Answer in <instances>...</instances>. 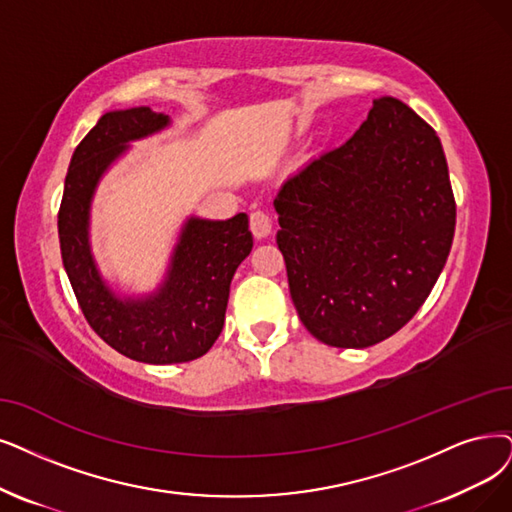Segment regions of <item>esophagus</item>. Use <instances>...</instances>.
<instances>
[{
    "label": "esophagus",
    "instance_id": "esophagus-1",
    "mask_svg": "<svg viewBox=\"0 0 512 512\" xmlns=\"http://www.w3.org/2000/svg\"><path fill=\"white\" fill-rule=\"evenodd\" d=\"M250 229H252V233H254L256 239L269 237L271 231H273V222H271L269 214H267V212H260V210L252 212V214H250Z\"/></svg>",
    "mask_w": 512,
    "mask_h": 512
}]
</instances>
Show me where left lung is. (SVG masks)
<instances>
[{
    "mask_svg": "<svg viewBox=\"0 0 512 512\" xmlns=\"http://www.w3.org/2000/svg\"><path fill=\"white\" fill-rule=\"evenodd\" d=\"M273 206L298 317L336 349L401 330L437 283L456 229L441 140L393 96L285 180Z\"/></svg>",
    "mask_w": 512,
    "mask_h": 512,
    "instance_id": "8db88e82",
    "label": "left lung"
}]
</instances>
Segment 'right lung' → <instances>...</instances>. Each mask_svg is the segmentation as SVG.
I'll use <instances>...</instances> for the list:
<instances>
[{"instance_id":"right-lung-1","label":"right lung","mask_w":512,"mask_h":512,"mask_svg":"<svg viewBox=\"0 0 512 512\" xmlns=\"http://www.w3.org/2000/svg\"><path fill=\"white\" fill-rule=\"evenodd\" d=\"M170 126V115L151 107L102 115L71 157L58 212L60 254L92 330L117 353L151 365L193 361L212 349L224 325L231 279L254 245L245 212L229 220L191 214L153 290L126 292L102 275L90 239L100 180L128 155L132 142Z\"/></svg>"}]
</instances>
